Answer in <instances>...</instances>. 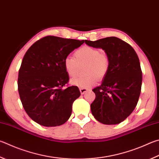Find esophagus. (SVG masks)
Masks as SVG:
<instances>
[{
	"mask_svg": "<svg viewBox=\"0 0 159 159\" xmlns=\"http://www.w3.org/2000/svg\"><path fill=\"white\" fill-rule=\"evenodd\" d=\"M88 90V89H87V88H80V93H81V94H84Z\"/></svg>",
	"mask_w": 159,
	"mask_h": 159,
	"instance_id": "esophagus-1",
	"label": "esophagus"
}]
</instances>
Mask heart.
<instances>
[{"label":"heart","mask_w":159,"mask_h":159,"mask_svg":"<svg viewBox=\"0 0 159 159\" xmlns=\"http://www.w3.org/2000/svg\"><path fill=\"white\" fill-rule=\"evenodd\" d=\"M85 64L84 76H76L71 79V85L79 88H88L94 85L97 78L102 79L109 70L110 62L107 56L100 53L96 48L84 46L75 51L74 57L67 56L64 60V66L70 76H74L77 73L79 65Z\"/></svg>","instance_id":"b5f03b06"}]
</instances>
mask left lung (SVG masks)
Segmentation results:
<instances>
[{"instance_id":"obj_1","label":"left lung","mask_w":159,"mask_h":159,"mask_svg":"<svg viewBox=\"0 0 159 159\" xmlns=\"http://www.w3.org/2000/svg\"><path fill=\"white\" fill-rule=\"evenodd\" d=\"M85 43L102 48L110 62L102 85L92 89L96 97L92 114L103 125H117L131 115L139 99L143 80L139 58L131 46L116 37Z\"/></svg>"}]
</instances>
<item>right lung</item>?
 I'll return each mask as SVG.
<instances>
[{
	"label": "right lung",
	"mask_w": 159,
	"mask_h": 159,
	"mask_svg": "<svg viewBox=\"0 0 159 159\" xmlns=\"http://www.w3.org/2000/svg\"><path fill=\"white\" fill-rule=\"evenodd\" d=\"M84 42L47 36L25 53L19 71L18 90L26 113L39 125L60 126L70 117L72 104L80 93L77 86L62 88L69 80L64 60Z\"/></svg>",
	"instance_id": "add662e5"
}]
</instances>
